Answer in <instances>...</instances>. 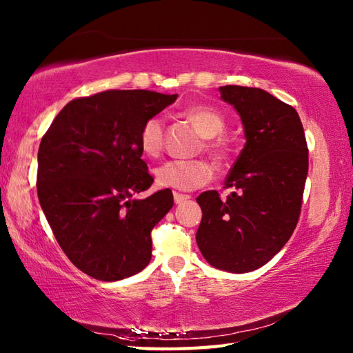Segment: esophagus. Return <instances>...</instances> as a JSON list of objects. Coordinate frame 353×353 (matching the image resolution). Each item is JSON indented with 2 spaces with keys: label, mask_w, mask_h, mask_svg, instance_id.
<instances>
[{
  "label": "esophagus",
  "mask_w": 353,
  "mask_h": 353,
  "mask_svg": "<svg viewBox=\"0 0 353 353\" xmlns=\"http://www.w3.org/2000/svg\"><path fill=\"white\" fill-rule=\"evenodd\" d=\"M172 196H174V201L177 205H181V203H183V201H186L190 199V196L188 194H182V192H174L172 194Z\"/></svg>",
  "instance_id": "1"
}]
</instances>
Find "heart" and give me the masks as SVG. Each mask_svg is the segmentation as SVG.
<instances>
[{"mask_svg": "<svg viewBox=\"0 0 353 353\" xmlns=\"http://www.w3.org/2000/svg\"><path fill=\"white\" fill-rule=\"evenodd\" d=\"M183 115L196 125L206 141V150L216 161L226 162L230 156L229 141L221 137L226 129V118L219 109L208 104H196L185 109ZM165 123L161 117H150L139 130V145L144 154L157 157L163 150ZM156 181L165 188L191 191L206 185L214 176V168L206 159H174L157 167Z\"/></svg>", "mask_w": 353, "mask_h": 353, "instance_id": "b5f03b06", "label": "heart"}]
</instances>
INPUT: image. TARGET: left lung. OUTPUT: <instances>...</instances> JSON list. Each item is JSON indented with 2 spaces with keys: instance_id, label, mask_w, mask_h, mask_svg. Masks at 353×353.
Segmentation results:
<instances>
[{
  "instance_id": "1",
  "label": "left lung",
  "mask_w": 353,
  "mask_h": 353,
  "mask_svg": "<svg viewBox=\"0 0 353 353\" xmlns=\"http://www.w3.org/2000/svg\"><path fill=\"white\" fill-rule=\"evenodd\" d=\"M221 99L243 119L245 145L224 188L197 197L201 223L197 244L215 268L247 273L287 244L301 216L308 176V145L301 118L290 104L259 88L228 85Z\"/></svg>"
}]
</instances>
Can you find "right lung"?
Returning a JSON list of instances; mask_svg holds the SVG:
<instances>
[{"mask_svg": "<svg viewBox=\"0 0 353 353\" xmlns=\"http://www.w3.org/2000/svg\"><path fill=\"white\" fill-rule=\"evenodd\" d=\"M176 99L145 89L80 97L42 137L37 197L66 256L94 279H124L152 259V230L174 199L168 188L132 199L154 181L139 130Z\"/></svg>", "mask_w": 353, "mask_h": 353, "instance_id": "add662e5", "label": "right lung"}]
</instances>
